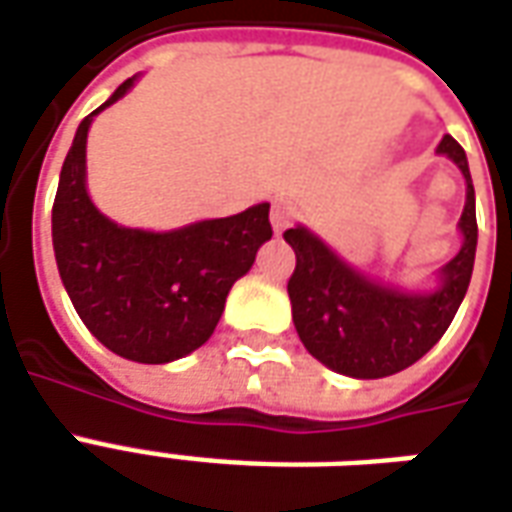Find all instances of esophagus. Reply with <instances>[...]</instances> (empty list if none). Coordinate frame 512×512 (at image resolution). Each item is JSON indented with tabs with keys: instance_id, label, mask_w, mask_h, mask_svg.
Segmentation results:
<instances>
[{
	"instance_id": "esophagus-1",
	"label": "esophagus",
	"mask_w": 512,
	"mask_h": 512,
	"mask_svg": "<svg viewBox=\"0 0 512 512\" xmlns=\"http://www.w3.org/2000/svg\"><path fill=\"white\" fill-rule=\"evenodd\" d=\"M290 219H293V208H290L288 202H274V208H271V227L282 233L285 227H290Z\"/></svg>"
}]
</instances>
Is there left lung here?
<instances>
[{
	"label": "left lung",
	"mask_w": 512,
	"mask_h": 512,
	"mask_svg": "<svg viewBox=\"0 0 512 512\" xmlns=\"http://www.w3.org/2000/svg\"><path fill=\"white\" fill-rule=\"evenodd\" d=\"M436 153L452 158L466 178V205L458 224L463 246L441 268L439 290L403 293L378 285L345 266L310 230H285V241L296 252L288 279L296 332L304 348L334 373L384 378L406 370L439 343L461 307L477 249L474 186L466 153L450 134H444Z\"/></svg>",
	"instance_id": "1"
}]
</instances>
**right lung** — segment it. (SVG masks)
<instances>
[{
  "label": "right lung",
  "instance_id": "1",
  "mask_svg": "<svg viewBox=\"0 0 512 512\" xmlns=\"http://www.w3.org/2000/svg\"><path fill=\"white\" fill-rule=\"evenodd\" d=\"M126 79L93 115L131 90ZM93 115L82 120L65 156L51 211L62 285L84 326L112 354L164 365L197 351L222 318L224 301L271 238L268 202L227 219L147 233L120 227L98 211L84 186Z\"/></svg>",
  "mask_w": 512,
  "mask_h": 512
}]
</instances>
